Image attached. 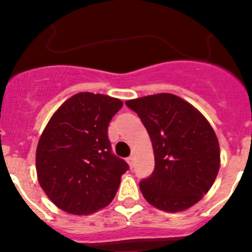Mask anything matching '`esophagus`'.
<instances>
[{
  "instance_id": "1",
  "label": "esophagus",
  "mask_w": 252,
  "mask_h": 252,
  "mask_svg": "<svg viewBox=\"0 0 252 252\" xmlns=\"http://www.w3.org/2000/svg\"><path fill=\"white\" fill-rule=\"evenodd\" d=\"M126 162H128V163H129V166H130V168H133V162H134L133 156H129L128 158H126Z\"/></svg>"
}]
</instances>
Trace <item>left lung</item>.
<instances>
[{"mask_svg": "<svg viewBox=\"0 0 252 252\" xmlns=\"http://www.w3.org/2000/svg\"><path fill=\"white\" fill-rule=\"evenodd\" d=\"M149 133L155 169L139 187L149 204L179 212L202 199L220 171V144L206 118L172 94L126 101Z\"/></svg>", "mask_w": 252, "mask_h": 252, "instance_id": "obj_1", "label": "left lung"}]
</instances>
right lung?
<instances>
[{
  "label": "right lung",
  "instance_id": "1",
  "mask_svg": "<svg viewBox=\"0 0 252 252\" xmlns=\"http://www.w3.org/2000/svg\"><path fill=\"white\" fill-rule=\"evenodd\" d=\"M123 106L118 98L79 93L53 114L36 149L39 183L48 199L72 215L110 205L128 163L112 154L108 124Z\"/></svg>",
  "mask_w": 252,
  "mask_h": 252
}]
</instances>
